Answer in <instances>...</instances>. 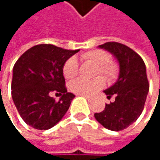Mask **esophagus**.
<instances>
[{
  "label": "esophagus",
  "mask_w": 160,
  "mask_h": 160,
  "mask_svg": "<svg viewBox=\"0 0 160 160\" xmlns=\"http://www.w3.org/2000/svg\"><path fill=\"white\" fill-rule=\"evenodd\" d=\"M85 98H86L88 101H92V97H90V96H85Z\"/></svg>",
  "instance_id": "34e87169"
}]
</instances>
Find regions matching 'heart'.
<instances>
[{
  "label": "heart",
  "instance_id": "heart-1",
  "mask_svg": "<svg viewBox=\"0 0 160 160\" xmlns=\"http://www.w3.org/2000/svg\"><path fill=\"white\" fill-rule=\"evenodd\" d=\"M81 59L85 62H90L96 65L94 69V76L102 75L92 80L77 79L69 84L71 92L76 94L92 96L96 92L101 90L105 86V80L108 83H113L119 75V66L117 62L110 59V54L104 50L95 49L91 50L81 55ZM79 63L75 57L68 58L63 67V74L66 79H74L79 74Z\"/></svg>",
  "mask_w": 160,
  "mask_h": 160
}]
</instances>
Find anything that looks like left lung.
<instances>
[{"label":"left lung","mask_w":160,"mask_h":160,"mask_svg":"<svg viewBox=\"0 0 160 160\" xmlns=\"http://www.w3.org/2000/svg\"><path fill=\"white\" fill-rule=\"evenodd\" d=\"M113 53L119 63V77L110 88L104 91L115 101L105 109L94 113L96 120L110 131H122L142 114L149 91L146 69L142 57L130 47L116 42L99 45Z\"/></svg>","instance_id":"8db88e82"}]
</instances>
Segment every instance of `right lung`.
<instances>
[{"label":"right lung","instance_id":"right-lung-1","mask_svg":"<svg viewBox=\"0 0 160 160\" xmlns=\"http://www.w3.org/2000/svg\"><path fill=\"white\" fill-rule=\"evenodd\" d=\"M80 50L39 44L26 51L13 69L12 97L23 120L37 130H48L59 122L75 95L68 92L63 76L65 62ZM54 91L59 101L50 97Z\"/></svg>","mask_w":160,"mask_h":160}]
</instances>
